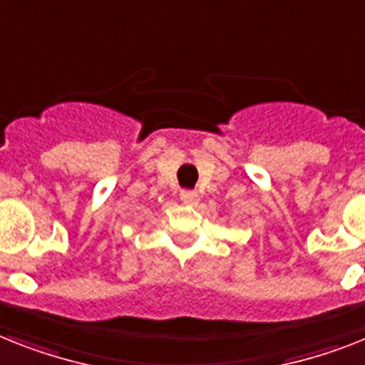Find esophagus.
I'll return each instance as SVG.
<instances>
[{
  "mask_svg": "<svg viewBox=\"0 0 365 365\" xmlns=\"http://www.w3.org/2000/svg\"><path fill=\"white\" fill-rule=\"evenodd\" d=\"M180 200H182V203L186 205H197V201H200V194H197L195 190H182V192H180Z\"/></svg>",
  "mask_w": 365,
  "mask_h": 365,
  "instance_id": "obj_1",
  "label": "esophagus"
}]
</instances>
